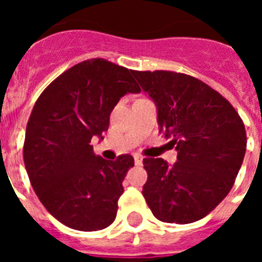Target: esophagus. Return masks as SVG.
<instances>
[{
    "label": "esophagus",
    "mask_w": 262,
    "mask_h": 262,
    "mask_svg": "<svg viewBox=\"0 0 262 262\" xmlns=\"http://www.w3.org/2000/svg\"><path fill=\"white\" fill-rule=\"evenodd\" d=\"M134 159H135V165H142L143 164V157L140 156V155H135V156H134Z\"/></svg>",
    "instance_id": "1"
}]
</instances>
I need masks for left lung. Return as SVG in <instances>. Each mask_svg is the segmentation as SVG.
Returning a JSON list of instances; mask_svg holds the SVG:
<instances>
[{
	"mask_svg": "<svg viewBox=\"0 0 262 262\" xmlns=\"http://www.w3.org/2000/svg\"><path fill=\"white\" fill-rule=\"evenodd\" d=\"M157 106L160 131L176 145L177 161L143 160V195L164 223L187 224L210 214L235 184L247 148L242 118L221 93L193 76L131 71Z\"/></svg>",
	"mask_w": 262,
	"mask_h": 262,
	"instance_id": "left-lung-1",
	"label": "left lung"
}]
</instances>
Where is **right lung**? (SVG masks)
<instances>
[{
	"label": "right lung",
	"mask_w": 262,
	"mask_h": 262,
	"mask_svg": "<svg viewBox=\"0 0 262 262\" xmlns=\"http://www.w3.org/2000/svg\"><path fill=\"white\" fill-rule=\"evenodd\" d=\"M131 71L105 59L78 62L36 99L26 127L23 160L32 189L47 211L78 231H99L115 221L118 200L134 157L96 156L120 97L139 93Z\"/></svg>",
	"instance_id": "1"
}]
</instances>
